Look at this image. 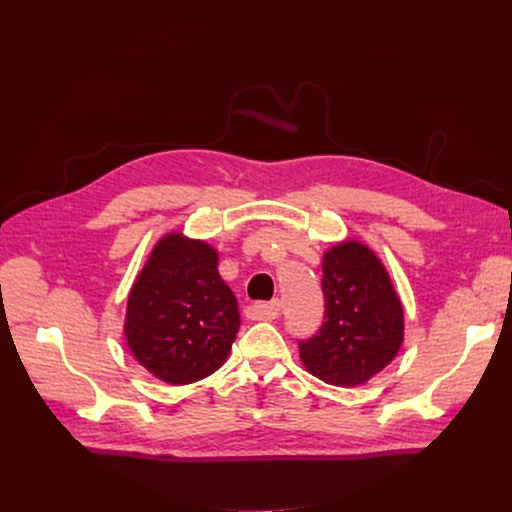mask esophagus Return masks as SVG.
I'll list each match as a JSON object with an SVG mask.
<instances>
[{"instance_id":"obj_1","label":"esophagus","mask_w":512,"mask_h":512,"mask_svg":"<svg viewBox=\"0 0 512 512\" xmlns=\"http://www.w3.org/2000/svg\"><path fill=\"white\" fill-rule=\"evenodd\" d=\"M257 312L261 314V318L273 320V318H277V316L281 314V302H279V300H271V302H267V304H259V306H257Z\"/></svg>"}]
</instances>
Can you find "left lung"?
<instances>
[{
  "mask_svg": "<svg viewBox=\"0 0 512 512\" xmlns=\"http://www.w3.org/2000/svg\"><path fill=\"white\" fill-rule=\"evenodd\" d=\"M322 273L326 322L300 342V358L320 381L352 389L369 383L401 350L403 304L387 267L362 241L328 247Z\"/></svg>",
  "mask_w": 512,
  "mask_h": 512,
  "instance_id": "1",
  "label": "left lung"
}]
</instances>
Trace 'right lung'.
I'll return each instance as SVG.
<instances>
[{
  "label": "right lung",
  "instance_id": "right-lung-1",
  "mask_svg": "<svg viewBox=\"0 0 512 512\" xmlns=\"http://www.w3.org/2000/svg\"><path fill=\"white\" fill-rule=\"evenodd\" d=\"M239 326L218 251L182 231L166 233L127 298L123 334L135 360L162 383L190 385L223 367Z\"/></svg>",
  "mask_w": 512,
  "mask_h": 512
}]
</instances>
